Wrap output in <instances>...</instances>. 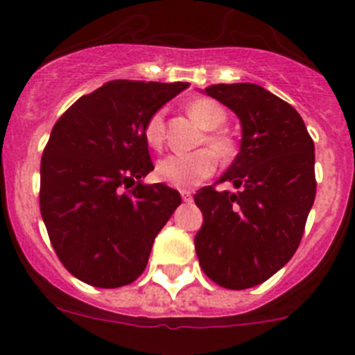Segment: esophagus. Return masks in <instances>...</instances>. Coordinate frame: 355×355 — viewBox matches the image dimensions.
<instances>
[{
  "mask_svg": "<svg viewBox=\"0 0 355 355\" xmlns=\"http://www.w3.org/2000/svg\"><path fill=\"white\" fill-rule=\"evenodd\" d=\"M181 197H183L184 202H192V200H193V196H192V192H190V190H181Z\"/></svg>",
  "mask_w": 355,
  "mask_h": 355,
  "instance_id": "esophagus-1",
  "label": "esophagus"
}]
</instances>
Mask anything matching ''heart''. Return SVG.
Listing matches in <instances>:
<instances>
[{
  "label": "heart",
  "instance_id": "1",
  "mask_svg": "<svg viewBox=\"0 0 355 355\" xmlns=\"http://www.w3.org/2000/svg\"><path fill=\"white\" fill-rule=\"evenodd\" d=\"M188 114L200 128H205V137L200 139L202 146L214 149H197L187 155H171L156 165V178L162 183L174 188H192L208 180L216 168V157L229 159L234 155V140L229 133L220 130L227 121V112L220 103L209 97H199L188 105ZM144 139L147 146L155 150H162L165 144V114L158 110L150 114L144 124Z\"/></svg>",
  "mask_w": 355,
  "mask_h": 355
}]
</instances>
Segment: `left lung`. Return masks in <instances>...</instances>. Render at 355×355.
<instances>
[{
  "mask_svg": "<svg viewBox=\"0 0 355 355\" xmlns=\"http://www.w3.org/2000/svg\"><path fill=\"white\" fill-rule=\"evenodd\" d=\"M240 117L241 146L220 182L236 194L200 188L193 196L205 224L196 234L200 268L227 290L265 283L299 249L315 202V144L299 112L259 85L206 89Z\"/></svg>",
  "mask_w": 355,
  "mask_h": 355,
  "instance_id": "obj_1",
  "label": "left lung"
}]
</instances>
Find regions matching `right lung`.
<instances>
[{"label":"right lung","mask_w":355,"mask_h":355,"mask_svg":"<svg viewBox=\"0 0 355 355\" xmlns=\"http://www.w3.org/2000/svg\"><path fill=\"white\" fill-rule=\"evenodd\" d=\"M188 83L108 81L53 126L40 162V213L62 265L97 288L133 283L181 205L167 184H142L155 165L144 124Z\"/></svg>","instance_id":"1"}]
</instances>
